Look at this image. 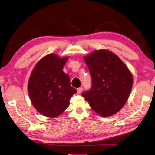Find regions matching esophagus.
Wrapping results in <instances>:
<instances>
[{
  "label": "esophagus",
  "mask_w": 155,
  "mask_h": 155,
  "mask_svg": "<svg viewBox=\"0 0 155 155\" xmlns=\"http://www.w3.org/2000/svg\"><path fill=\"white\" fill-rule=\"evenodd\" d=\"M82 91H83V88H82V87L78 88V89H77V94H80L82 92Z\"/></svg>",
  "instance_id": "1"
}]
</instances>
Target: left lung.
Wrapping results in <instances>:
<instances>
[{
  "label": "left lung",
  "mask_w": 155,
  "mask_h": 155,
  "mask_svg": "<svg viewBox=\"0 0 155 155\" xmlns=\"http://www.w3.org/2000/svg\"><path fill=\"white\" fill-rule=\"evenodd\" d=\"M92 77V88L83 93L91 108L101 117L121 110L130 94L132 73L119 56L107 50H98L84 56Z\"/></svg>",
  "instance_id": "left-lung-1"
}]
</instances>
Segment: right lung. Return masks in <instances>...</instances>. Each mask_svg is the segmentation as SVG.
Here are the masks:
<instances>
[{"instance_id":"1","label":"right lung","mask_w":155,"mask_h":155,"mask_svg":"<svg viewBox=\"0 0 155 155\" xmlns=\"http://www.w3.org/2000/svg\"><path fill=\"white\" fill-rule=\"evenodd\" d=\"M68 56L49 54L38 61L29 77L28 90L33 106L43 116L55 118L65 111L77 93L63 71Z\"/></svg>"}]
</instances>
